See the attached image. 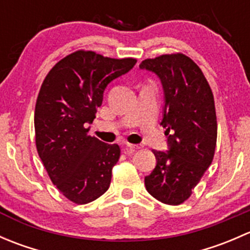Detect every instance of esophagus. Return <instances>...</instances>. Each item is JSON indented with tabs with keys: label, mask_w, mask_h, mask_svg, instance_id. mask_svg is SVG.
Wrapping results in <instances>:
<instances>
[{
	"label": "esophagus",
	"mask_w": 250,
	"mask_h": 250,
	"mask_svg": "<svg viewBox=\"0 0 250 250\" xmlns=\"http://www.w3.org/2000/svg\"><path fill=\"white\" fill-rule=\"evenodd\" d=\"M125 147L129 148V150H137V148H140L141 146H140V145H135V144H129V143H127V144H125Z\"/></svg>",
	"instance_id": "1"
}]
</instances>
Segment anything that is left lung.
Returning <instances> with one entry per match:
<instances>
[{
	"mask_svg": "<svg viewBox=\"0 0 250 250\" xmlns=\"http://www.w3.org/2000/svg\"><path fill=\"white\" fill-rule=\"evenodd\" d=\"M140 69L160 77L165 92L161 125L168 151L152 150L157 163L145 176L147 192L162 203L185 202L213 161L216 125L214 97L198 65L185 54H163L145 59Z\"/></svg>",
	"mask_w": 250,
	"mask_h": 250,
	"instance_id": "1",
	"label": "left lung"
}]
</instances>
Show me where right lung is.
Wrapping results in <instances>:
<instances>
[{"label": "right lung", "instance_id": "add662e5", "mask_svg": "<svg viewBox=\"0 0 250 250\" xmlns=\"http://www.w3.org/2000/svg\"><path fill=\"white\" fill-rule=\"evenodd\" d=\"M135 62L77 50L58 62L42 83L35 107L36 148L52 183L71 202L89 203L109 188L120 146L90 137L88 125L107 84Z\"/></svg>", "mask_w": 250, "mask_h": 250}]
</instances>
